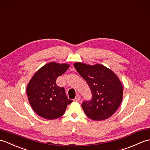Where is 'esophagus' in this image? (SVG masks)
Here are the masks:
<instances>
[{"mask_svg": "<svg viewBox=\"0 0 150 150\" xmlns=\"http://www.w3.org/2000/svg\"><path fill=\"white\" fill-rule=\"evenodd\" d=\"M80 100H81V96H80L79 95H77L75 97V102H79Z\"/></svg>", "mask_w": 150, "mask_h": 150, "instance_id": "obj_1", "label": "esophagus"}]
</instances>
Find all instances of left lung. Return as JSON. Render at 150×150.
Returning <instances> with one entry per match:
<instances>
[{
    "instance_id": "8db88e82",
    "label": "left lung",
    "mask_w": 150,
    "mask_h": 150,
    "mask_svg": "<svg viewBox=\"0 0 150 150\" xmlns=\"http://www.w3.org/2000/svg\"><path fill=\"white\" fill-rule=\"evenodd\" d=\"M74 67L88 83L93 98L82 107L90 119L105 120L117 110L123 100V87L116 74L105 66L75 62Z\"/></svg>"
}]
</instances>
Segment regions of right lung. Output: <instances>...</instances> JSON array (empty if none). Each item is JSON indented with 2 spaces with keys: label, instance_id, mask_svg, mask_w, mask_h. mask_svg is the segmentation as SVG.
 <instances>
[{
  "label": "right lung",
  "instance_id": "right-lung-1",
  "mask_svg": "<svg viewBox=\"0 0 150 150\" xmlns=\"http://www.w3.org/2000/svg\"><path fill=\"white\" fill-rule=\"evenodd\" d=\"M69 65L50 62L34 74L27 86V95L31 107L37 114L47 120L63 115L68 104L64 88L56 84V79L67 70Z\"/></svg>",
  "mask_w": 150,
  "mask_h": 150
}]
</instances>
